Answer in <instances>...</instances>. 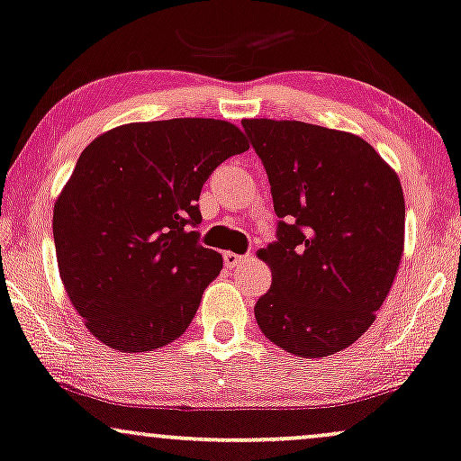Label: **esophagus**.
Here are the masks:
<instances>
[{"mask_svg": "<svg viewBox=\"0 0 461 461\" xmlns=\"http://www.w3.org/2000/svg\"><path fill=\"white\" fill-rule=\"evenodd\" d=\"M223 259H225L227 267H236L238 264H242L247 258H244V255H236V253H231V250H227V253L223 255Z\"/></svg>", "mask_w": 461, "mask_h": 461, "instance_id": "1", "label": "esophagus"}]
</instances>
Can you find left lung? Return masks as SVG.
Here are the masks:
<instances>
[{"mask_svg": "<svg viewBox=\"0 0 461 461\" xmlns=\"http://www.w3.org/2000/svg\"><path fill=\"white\" fill-rule=\"evenodd\" d=\"M270 180L276 240L259 250L272 287L255 304L267 340L334 355L370 328L404 250L398 174L366 140L302 121L244 119Z\"/></svg>", "mask_w": 461, "mask_h": 461, "instance_id": "obj_1", "label": "left lung"}]
</instances>
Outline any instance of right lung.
<instances>
[{"mask_svg":"<svg viewBox=\"0 0 461 461\" xmlns=\"http://www.w3.org/2000/svg\"><path fill=\"white\" fill-rule=\"evenodd\" d=\"M249 149L236 125L170 119L114 127L76 161L52 211L57 264L93 336L119 353L189 328L223 258L200 244L208 176Z\"/></svg>","mask_w":461,"mask_h":461,"instance_id":"obj_1","label":"right lung"}]
</instances>
